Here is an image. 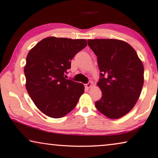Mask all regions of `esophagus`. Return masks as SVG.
Segmentation results:
<instances>
[{
    "label": "esophagus",
    "instance_id": "esophagus-1",
    "mask_svg": "<svg viewBox=\"0 0 158 158\" xmlns=\"http://www.w3.org/2000/svg\"><path fill=\"white\" fill-rule=\"evenodd\" d=\"M92 83L90 81V82H89L88 83H87V84H85V87L87 88H92Z\"/></svg>",
    "mask_w": 158,
    "mask_h": 158
}]
</instances>
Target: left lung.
<instances>
[{"label":"left lung","mask_w":158,"mask_h":158,"mask_svg":"<svg viewBox=\"0 0 158 158\" xmlns=\"http://www.w3.org/2000/svg\"><path fill=\"white\" fill-rule=\"evenodd\" d=\"M97 56L102 98L96 109L110 119L128 113L138 100L144 83V67L132 46L118 39H88Z\"/></svg>","instance_id":"obj_1"}]
</instances>
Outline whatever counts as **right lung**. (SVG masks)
Here are the masks:
<instances>
[{
  "instance_id": "obj_1",
  "label": "right lung",
  "mask_w": 158,
  "mask_h": 158,
  "mask_svg": "<svg viewBox=\"0 0 158 158\" xmlns=\"http://www.w3.org/2000/svg\"><path fill=\"white\" fill-rule=\"evenodd\" d=\"M85 39L49 36L32 48L24 66L26 88L36 106L52 118H60L75 108L85 87L66 79L70 61L86 47Z\"/></svg>"
}]
</instances>
